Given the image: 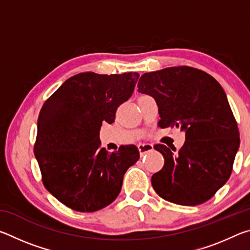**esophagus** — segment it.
Returning <instances> with one entry per match:
<instances>
[{
	"label": "esophagus",
	"mask_w": 250,
	"mask_h": 250,
	"mask_svg": "<svg viewBox=\"0 0 250 250\" xmlns=\"http://www.w3.org/2000/svg\"><path fill=\"white\" fill-rule=\"evenodd\" d=\"M138 149L140 151L141 154H145L146 152L153 150V146H152L151 143H140V145L138 146Z\"/></svg>",
	"instance_id": "1"
}]
</instances>
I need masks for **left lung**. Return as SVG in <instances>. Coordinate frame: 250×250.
Segmentation results:
<instances>
[{
  "instance_id": "1",
  "label": "left lung",
  "mask_w": 250,
  "mask_h": 250,
  "mask_svg": "<svg viewBox=\"0 0 250 250\" xmlns=\"http://www.w3.org/2000/svg\"><path fill=\"white\" fill-rule=\"evenodd\" d=\"M138 91L154 98L160 128L185 131L179 151L154 146L164 158L162 170L152 175L154 191L179 205L208 201L229 179L239 147L238 126L222 86L205 71L176 66L143 74Z\"/></svg>"
}]
</instances>
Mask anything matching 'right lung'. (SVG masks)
I'll return each instance as SVG.
<instances>
[{"mask_svg": "<svg viewBox=\"0 0 250 250\" xmlns=\"http://www.w3.org/2000/svg\"><path fill=\"white\" fill-rule=\"evenodd\" d=\"M138 78V73L77 74L42 107L34 153L46 189L69 208L91 213L111 204L125 171L140 158L134 145L108 153L99 139L103 122L115 121Z\"/></svg>", "mask_w": 250, "mask_h": 250, "instance_id": "1", "label": "right lung"}]
</instances>
